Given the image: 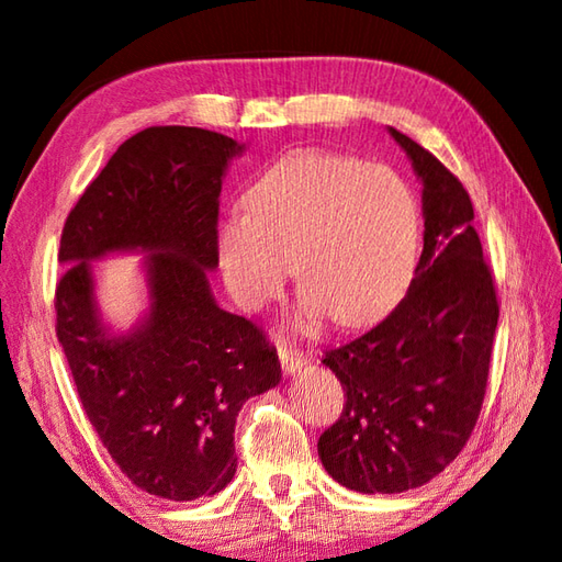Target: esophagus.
<instances>
[{"instance_id":"1","label":"esophagus","mask_w":562,"mask_h":562,"mask_svg":"<svg viewBox=\"0 0 562 562\" xmlns=\"http://www.w3.org/2000/svg\"><path fill=\"white\" fill-rule=\"evenodd\" d=\"M278 356H280V366L284 373H294L300 371L307 359H304V353L297 349V346H290V344H280L278 346Z\"/></svg>"}]
</instances>
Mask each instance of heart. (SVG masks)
Listing matches in <instances>:
<instances>
[{"instance_id":"b5f03b06","label":"heart","mask_w":562,"mask_h":562,"mask_svg":"<svg viewBox=\"0 0 562 562\" xmlns=\"http://www.w3.org/2000/svg\"><path fill=\"white\" fill-rule=\"evenodd\" d=\"M248 216L218 231L223 282L243 310L282 292L290 268L304 288L297 314L369 324L411 282L420 211L391 167L329 151H292L252 181Z\"/></svg>"}]
</instances>
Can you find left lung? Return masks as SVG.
I'll return each instance as SVG.
<instances>
[{
	"label": "left lung",
	"instance_id": "left-lung-1",
	"mask_svg": "<svg viewBox=\"0 0 562 562\" xmlns=\"http://www.w3.org/2000/svg\"><path fill=\"white\" fill-rule=\"evenodd\" d=\"M391 135L423 181L420 262L385 319L322 359L346 403L316 450L331 479L361 494L423 486L462 452L482 413L498 322L462 181L403 132Z\"/></svg>",
	"mask_w": 562,
	"mask_h": 562
}]
</instances>
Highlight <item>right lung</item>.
<instances>
[{
	"label": "right lung",
	"instance_id": "right-lung-1",
	"mask_svg": "<svg viewBox=\"0 0 562 562\" xmlns=\"http://www.w3.org/2000/svg\"><path fill=\"white\" fill-rule=\"evenodd\" d=\"M243 145L201 127H147L122 142L60 233L56 334L100 442L142 492L169 502L231 484L243 403L280 383L274 346L221 310L218 196ZM142 249L150 312L130 335L99 319L89 260Z\"/></svg>",
	"mask_w": 562,
	"mask_h": 562
}]
</instances>
